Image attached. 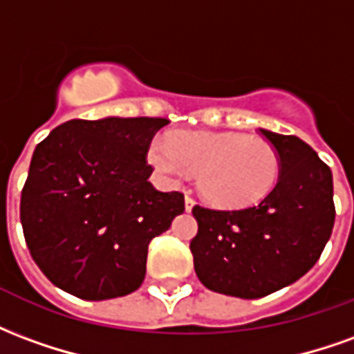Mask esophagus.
<instances>
[{
  "mask_svg": "<svg viewBox=\"0 0 354 354\" xmlns=\"http://www.w3.org/2000/svg\"><path fill=\"white\" fill-rule=\"evenodd\" d=\"M195 207V201H193V197H189V195H185V210L189 212L192 208Z\"/></svg>",
  "mask_w": 354,
  "mask_h": 354,
  "instance_id": "esophagus-1",
  "label": "esophagus"
}]
</instances>
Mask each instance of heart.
<instances>
[{
    "instance_id": "b5f03b06",
    "label": "heart",
    "mask_w": 354,
    "mask_h": 354,
    "mask_svg": "<svg viewBox=\"0 0 354 354\" xmlns=\"http://www.w3.org/2000/svg\"><path fill=\"white\" fill-rule=\"evenodd\" d=\"M147 161L170 184L197 172L203 197L218 208H245L266 199L281 176L271 142L239 132L176 131L155 136Z\"/></svg>"
}]
</instances>
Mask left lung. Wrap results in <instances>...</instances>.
<instances>
[{"instance_id": "8db88e82", "label": "left lung", "mask_w": 354, "mask_h": 354, "mask_svg": "<svg viewBox=\"0 0 354 354\" xmlns=\"http://www.w3.org/2000/svg\"><path fill=\"white\" fill-rule=\"evenodd\" d=\"M281 157V176L258 205L214 210L195 205L189 248L199 281L212 292L256 299L311 269L335 220L332 170L297 136L260 129Z\"/></svg>"}]
</instances>
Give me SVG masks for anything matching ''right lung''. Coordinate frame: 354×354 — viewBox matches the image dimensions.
<instances>
[{
    "label": "right lung",
    "mask_w": 354,
    "mask_h": 354,
    "mask_svg": "<svg viewBox=\"0 0 354 354\" xmlns=\"http://www.w3.org/2000/svg\"><path fill=\"white\" fill-rule=\"evenodd\" d=\"M162 117L66 121L37 144L20 197L28 250L55 286L81 299L127 296L146 277L149 241L184 212L157 192L147 146Z\"/></svg>",
    "instance_id": "right-lung-1"
}]
</instances>
